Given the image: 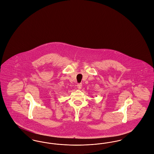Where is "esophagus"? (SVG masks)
<instances>
[{
    "label": "esophagus",
    "instance_id": "34e87169",
    "mask_svg": "<svg viewBox=\"0 0 154 154\" xmlns=\"http://www.w3.org/2000/svg\"><path fill=\"white\" fill-rule=\"evenodd\" d=\"M77 88L79 89H81V88H82V84H77Z\"/></svg>",
    "mask_w": 154,
    "mask_h": 154
}]
</instances>
